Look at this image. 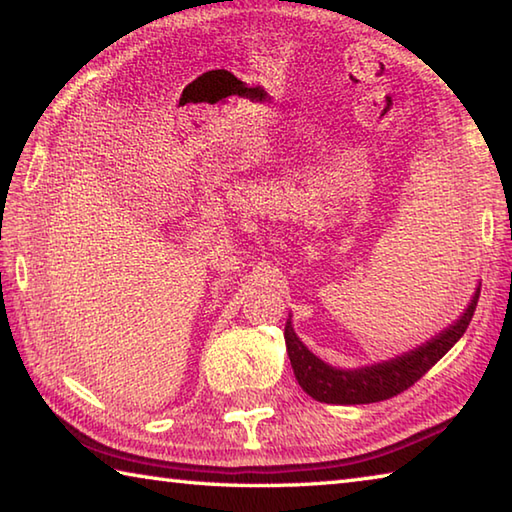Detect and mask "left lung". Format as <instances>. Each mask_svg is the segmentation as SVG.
I'll list each match as a JSON object with an SVG mask.
<instances>
[{
    "mask_svg": "<svg viewBox=\"0 0 512 512\" xmlns=\"http://www.w3.org/2000/svg\"><path fill=\"white\" fill-rule=\"evenodd\" d=\"M481 287H476L470 305L463 311V316L454 325L443 329L438 336H433L420 348L395 357L391 361L375 363V366L343 370L334 368L318 359L314 352L307 350L296 332H293L291 318L284 325V341H287V352L291 359L293 375L309 397L325 404H372L384 402L391 397L404 393L411 388L424 372L436 366L445 354L454 348V343L465 334L467 325L474 316L476 302H479Z\"/></svg>",
    "mask_w": 512,
    "mask_h": 512,
    "instance_id": "8db88e82",
    "label": "left lung"
}]
</instances>
